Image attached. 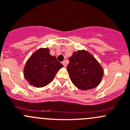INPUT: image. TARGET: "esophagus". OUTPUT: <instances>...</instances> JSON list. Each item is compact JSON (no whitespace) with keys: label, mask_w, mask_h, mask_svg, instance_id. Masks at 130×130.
Segmentation results:
<instances>
[{"label":"esophagus","mask_w":130,"mask_h":130,"mask_svg":"<svg viewBox=\"0 0 130 130\" xmlns=\"http://www.w3.org/2000/svg\"><path fill=\"white\" fill-rule=\"evenodd\" d=\"M62 64L63 65L64 67H66L67 64V60H65V61H62Z\"/></svg>","instance_id":"obj_1"}]
</instances>
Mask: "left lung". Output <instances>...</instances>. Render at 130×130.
<instances>
[{"label": "left lung", "mask_w": 130, "mask_h": 130, "mask_svg": "<svg viewBox=\"0 0 130 130\" xmlns=\"http://www.w3.org/2000/svg\"><path fill=\"white\" fill-rule=\"evenodd\" d=\"M67 72L73 84L80 90L93 89L104 76V69L95 58L86 50H78L69 58Z\"/></svg>", "instance_id": "8db88e82"}]
</instances>
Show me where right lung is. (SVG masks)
<instances>
[{
    "mask_svg": "<svg viewBox=\"0 0 130 130\" xmlns=\"http://www.w3.org/2000/svg\"><path fill=\"white\" fill-rule=\"evenodd\" d=\"M50 50L39 48L28 59L23 70L24 77L29 84L37 88H42L50 84L57 72L63 65L51 56Z\"/></svg>",
    "mask_w": 130,
    "mask_h": 130,
    "instance_id": "1",
    "label": "right lung"
}]
</instances>
